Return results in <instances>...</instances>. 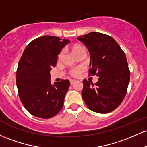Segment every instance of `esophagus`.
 Masks as SVG:
<instances>
[{"label": "esophagus", "mask_w": 147, "mask_h": 147, "mask_svg": "<svg viewBox=\"0 0 147 147\" xmlns=\"http://www.w3.org/2000/svg\"><path fill=\"white\" fill-rule=\"evenodd\" d=\"M70 84H73L76 82V80H75V79H70Z\"/></svg>", "instance_id": "obj_1"}]
</instances>
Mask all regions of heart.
Returning <instances> with one entry per match:
<instances>
[{
  "mask_svg": "<svg viewBox=\"0 0 147 147\" xmlns=\"http://www.w3.org/2000/svg\"><path fill=\"white\" fill-rule=\"evenodd\" d=\"M71 51L72 53L75 56H76L77 55H78L79 53L82 52H84L85 51V49L83 46L80 45H75L71 48ZM62 57V52L59 55V59H61ZM82 70H83V68H81V67H77V68H75L73 69H72L70 71V75L72 76V77H77L82 73Z\"/></svg>",
  "mask_w": 147,
  "mask_h": 147,
  "instance_id": "1",
  "label": "heart"
}]
</instances>
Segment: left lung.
Wrapping results in <instances>:
<instances>
[{"mask_svg": "<svg viewBox=\"0 0 147 147\" xmlns=\"http://www.w3.org/2000/svg\"><path fill=\"white\" fill-rule=\"evenodd\" d=\"M90 55L89 75H97L95 84L84 79L82 95L91 111L108 113L120 105L125 97L130 71L125 53L112 37L99 32L79 36Z\"/></svg>", "mask_w": 147, "mask_h": 147, "instance_id": "obj_1", "label": "left lung"}]
</instances>
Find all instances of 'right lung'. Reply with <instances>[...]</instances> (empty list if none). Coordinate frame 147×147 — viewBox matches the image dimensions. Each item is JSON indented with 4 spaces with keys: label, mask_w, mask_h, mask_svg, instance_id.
I'll return each instance as SVG.
<instances>
[{
    "label": "right lung",
    "mask_w": 147,
    "mask_h": 147,
    "mask_svg": "<svg viewBox=\"0 0 147 147\" xmlns=\"http://www.w3.org/2000/svg\"><path fill=\"white\" fill-rule=\"evenodd\" d=\"M69 42L57 36L38 37L27 45L19 61L16 71L19 98L25 109L37 117H52L63 107L70 81L62 79L52 85L50 72Z\"/></svg>",
    "instance_id": "right-lung-1"
}]
</instances>
